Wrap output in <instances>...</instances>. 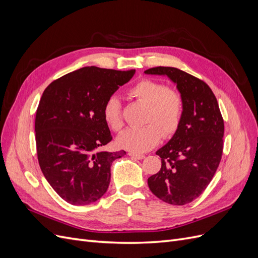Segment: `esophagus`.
Masks as SVG:
<instances>
[{"instance_id":"1","label":"esophagus","mask_w":258,"mask_h":258,"mask_svg":"<svg viewBox=\"0 0 258 258\" xmlns=\"http://www.w3.org/2000/svg\"><path fill=\"white\" fill-rule=\"evenodd\" d=\"M128 155L130 156V157H132V158L140 159V160L145 158V156H144V155H142V154H138V153H134V152H129V153H128Z\"/></svg>"}]
</instances>
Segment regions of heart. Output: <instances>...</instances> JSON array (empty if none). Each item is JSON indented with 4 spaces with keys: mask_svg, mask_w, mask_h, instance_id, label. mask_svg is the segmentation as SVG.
<instances>
[{
    "mask_svg": "<svg viewBox=\"0 0 258 258\" xmlns=\"http://www.w3.org/2000/svg\"><path fill=\"white\" fill-rule=\"evenodd\" d=\"M128 95L146 105L144 122L140 128H129L117 138V145L124 150L142 153L150 151L163 137H171L177 130L183 114V99L174 89L153 80H141L128 89ZM103 119L113 131L122 127L120 102L112 96L103 106Z\"/></svg>",
    "mask_w": 258,
    "mask_h": 258,
    "instance_id": "heart-1",
    "label": "heart"
}]
</instances>
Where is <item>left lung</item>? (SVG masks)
Masks as SVG:
<instances>
[{
    "instance_id": "left-lung-1",
    "label": "left lung",
    "mask_w": 258,
    "mask_h": 258,
    "mask_svg": "<svg viewBox=\"0 0 258 258\" xmlns=\"http://www.w3.org/2000/svg\"><path fill=\"white\" fill-rule=\"evenodd\" d=\"M144 73L167 76L183 99L181 122L169 142L156 152L161 168L147 178V184L160 200L184 206L204 192L220 165L223 117L214 93L205 82L171 67L152 68Z\"/></svg>"
}]
</instances>
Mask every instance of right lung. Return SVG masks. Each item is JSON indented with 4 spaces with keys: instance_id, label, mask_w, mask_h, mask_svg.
Here are the masks:
<instances>
[{
    "instance_id": "1",
    "label": "right lung",
    "mask_w": 258,
    "mask_h": 258,
    "mask_svg": "<svg viewBox=\"0 0 258 258\" xmlns=\"http://www.w3.org/2000/svg\"><path fill=\"white\" fill-rule=\"evenodd\" d=\"M135 73L85 67L44 90L35 117L38 163L53 190L69 204L86 206L102 197L112 162L126 155L101 151L112 140L103 106Z\"/></svg>"
}]
</instances>
